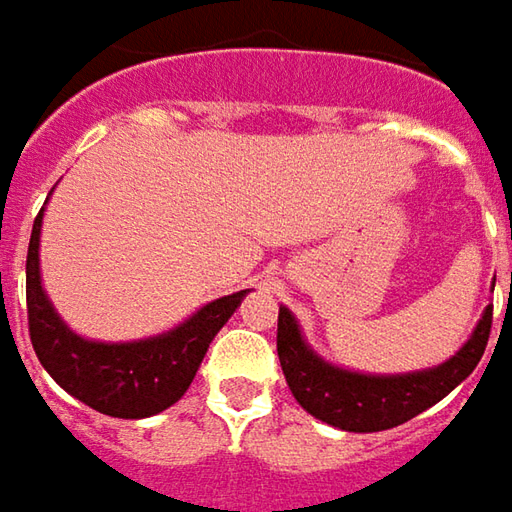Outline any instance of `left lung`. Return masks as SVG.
Returning a JSON list of instances; mask_svg holds the SVG:
<instances>
[{
  "mask_svg": "<svg viewBox=\"0 0 512 512\" xmlns=\"http://www.w3.org/2000/svg\"><path fill=\"white\" fill-rule=\"evenodd\" d=\"M493 325V307H487L470 342L433 370L404 376H364L322 362L302 339L296 319L287 307H279L276 350L285 370L287 387L310 416L350 433H376L410 422L422 410L442 402L464 382L482 359Z\"/></svg>",
  "mask_w": 512,
  "mask_h": 512,
  "instance_id": "obj_1",
  "label": "left lung"
}]
</instances>
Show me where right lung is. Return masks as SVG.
I'll use <instances>...</instances> for the list:
<instances>
[{"mask_svg":"<svg viewBox=\"0 0 512 512\" xmlns=\"http://www.w3.org/2000/svg\"><path fill=\"white\" fill-rule=\"evenodd\" d=\"M39 227L33 222L28 245V330L42 367L73 399L116 419H145L176 404L193 382L213 336L222 330L247 290L205 305L185 325L142 342L105 344L76 336L56 316L39 282Z\"/></svg>","mask_w":512,"mask_h":512,"instance_id":"obj_1","label":"right lung"}]
</instances>
